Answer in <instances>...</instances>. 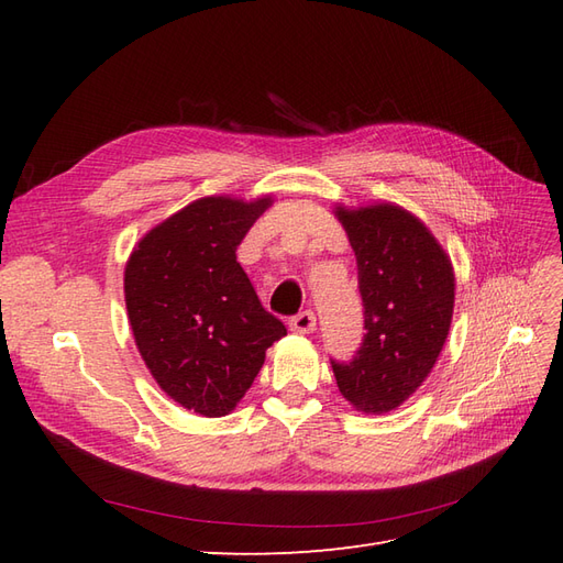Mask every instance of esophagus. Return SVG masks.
Instances as JSON below:
<instances>
[{"label": "esophagus", "mask_w": 563, "mask_h": 563, "mask_svg": "<svg viewBox=\"0 0 563 563\" xmlns=\"http://www.w3.org/2000/svg\"><path fill=\"white\" fill-rule=\"evenodd\" d=\"M288 327H291V331L296 333H312L317 329V317L312 310L298 312L296 317H291V321H288Z\"/></svg>", "instance_id": "1"}]
</instances>
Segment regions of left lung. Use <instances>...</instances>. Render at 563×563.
<instances>
[{
	"label": "left lung",
	"instance_id": "obj_1",
	"mask_svg": "<svg viewBox=\"0 0 563 563\" xmlns=\"http://www.w3.org/2000/svg\"><path fill=\"white\" fill-rule=\"evenodd\" d=\"M360 269L364 340L352 362L331 360L340 395L356 411L387 413L430 376L446 343L455 277L420 218L395 203L338 207Z\"/></svg>",
	"mask_w": 563,
	"mask_h": 563
}]
</instances>
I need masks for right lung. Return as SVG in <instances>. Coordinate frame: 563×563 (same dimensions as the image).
<instances>
[{
  "label": "right lung",
  "instance_id": "1",
  "mask_svg": "<svg viewBox=\"0 0 563 563\" xmlns=\"http://www.w3.org/2000/svg\"><path fill=\"white\" fill-rule=\"evenodd\" d=\"M272 197H201L152 228L129 255L124 298L152 378L187 411L228 416L286 335L242 265L236 246Z\"/></svg>",
  "mask_w": 563,
  "mask_h": 563
}]
</instances>
